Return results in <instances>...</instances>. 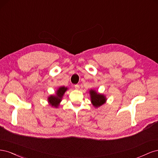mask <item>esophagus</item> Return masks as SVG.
I'll list each match as a JSON object with an SVG mask.
<instances>
[{
  "label": "esophagus",
  "mask_w": 158,
  "mask_h": 158,
  "mask_svg": "<svg viewBox=\"0 0 158 158\" xmlns=\"http://www.w3.org/2000/svg\"><path fill=\"white\" fill-rule=\"evenodd\" d=\"M74 88H75V89H78L80 88L79 85H78V84H76V85H74Z\"/></svg>",
  "instance_id": "1"
}]
</instances>
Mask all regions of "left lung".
<instances>
[{
    "label": "left lung",
    "instance_id": "obj_1",
    "mask_svg": "<svg viewBox=\"0 0 158 158\" xmlns=\"http://www.w3.org/2000/svg\"><path fill=\"white\" fill-rule=\"evenodd\" d=\"M89 94L91 95V102L95 107L102 106L106 101V99L103 95L98 94V92L93 89L90 90Z\"/></svg>",
    "mask_w": 158,
    "mask_h": 158
}]
</instances>
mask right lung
<instances>
[{"instance_id":"obj_1","label":"right lung","mask_w":158,"mask_h":158,"mask_svg":"<svg viewBox=\"0 0 158 158\" xmlns=\"http://www.w3.org/2000/svg\"><path fill=\"white\" fill-rule=\"evenodd\" d=\"M66 90H67V88H65L64 86L59 88L58 90L56 91V95H51L48 98L49 103L52 106H54L55 107H58L59 103L61 102L62 98H63V95Z\"/></svg>"}]
</instances>
